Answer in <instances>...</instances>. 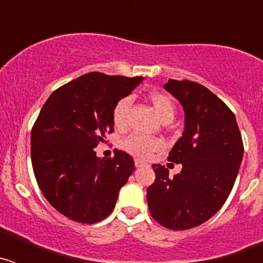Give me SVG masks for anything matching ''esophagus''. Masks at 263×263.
Returning <instances> with one entry per match:
<instances>
[{"label":"esophagus","mask_w":263,"mask_h":263,"mask_svg":"<svg viewBox=\"0 0 263 263\" xmlns=\"http://www.w3.org/2000/svg\"><path fill=\"white\" fill-rule=\"evenodd\" d=\"M134 164H136L137 168H139V167H145L147 163H146V162H143L142 159H136L134 160Z\"/></svg>","instance_id":"1"}]
</instances>
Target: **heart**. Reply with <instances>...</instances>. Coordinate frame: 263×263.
Returning a JSON list of instances; mask_svg holds the SVG:
<instances>
[{
    "label": "heart",
    "instance_id": "1",
    "mask_svg": "<svg viewBox=\"0 0 263 263\" xmlns=\"http://www.w3.org/2000/svg\"><path fill=\"white\" fill-rule=\"evenodd\" d=\"M150 101L154 106L157 116L163 122H171L174 120L176 108L171 97L164 93H152ZM130 105H132V97L130 96L122 97L115 105V108H113V122L117 126H122L125 124ZM160 147H162L160 139L154 138V137L141 136V134H132L124 141L125 150L137 155V157L146 158L159 150Z\"/></svg>",
    "mask_w": 263,
    "mask_h": 263
}]
</instances>
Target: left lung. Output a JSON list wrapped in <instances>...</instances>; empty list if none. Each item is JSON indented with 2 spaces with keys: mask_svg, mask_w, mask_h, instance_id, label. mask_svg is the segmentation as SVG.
<instances>
[{
  "mask_svg": "<svg viewBox=\"0 0 263 263\" xmlns=\"http://www.w3.org/2000/svg\"><path fill=\"white\" fill-rule=\"evenodd\" d=\"M163 88L184 111V130L168 155L182 171L170 178L164 166L153 164L155 182L147 188V204L155 221L184 231L210 220L225 203L243 145L234 115L208 88L173 79Z\"/></svg>",
  "mask_w": 263,
  "mask_h": 263,
  "instance_id": "left-lung-1",
  "label": "left lung"
}]
</instances>
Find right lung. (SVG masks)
<instances>
[{
  "mask_svg": "<svg viewBox=\"0 0 263 263\" xmlns=\"http://www.w3.org/2000/svg\"><path fill=\"white\" fill-rule=\"evenodd\" d=\"M143 78L90 72L52 92L31 130V163L42 194L62 215L93 224L110 215L121 187L136 170L116 150L100 158L95 147L111 133L113 108Z\"/></svg>",
  "mask_w": 263,
  "mask_h": 263,
  "instance_id": "add662e5",
  "label": "right lung"
}]
</instances>
